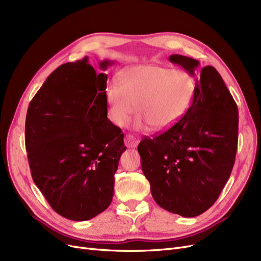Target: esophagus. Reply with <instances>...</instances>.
<instances>
[{
  "label": "esophagus",
  "mask_w": 261,
  "mask_h": 261,
  "mask_svg": "<svg viewBox=\"0 0 261 261\" xmlns=\"http://www.w3.org/2000/svg\"><path fill=\"white\" fill-rule=\"evenodd\" d=\"M139 138L130 133L124 137V144L127 147H137L139 144Z\"/></svg>",
  "instance_id": "obj_1"
}]
</instances>
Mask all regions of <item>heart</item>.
<instances>
[{"mask_svg":"<svg viewBox=\"0 0 261 261\" xmlns=\"http://www.w3.org/2000/svg\"><path fill=\"white\" fill-rule=\"evenodd\" d=\"M194 90V81L181 69L153 64L132 66L120 73L119 85L112 82L106 88L108 118L122 128L136 107L137 128L148 123L154 130H164L188 112Z\"/></svg>","mask_w":261,"mask_h":261,"instance_id":"obj_1","label":"heart"}]
</instances>
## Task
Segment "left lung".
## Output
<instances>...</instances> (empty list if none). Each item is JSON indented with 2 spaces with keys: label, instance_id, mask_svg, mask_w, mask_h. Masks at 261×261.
<instances>
[{
  "label": "left lung",
  "instance_id": "left-lung-1",
  "mask_svg": "<svg viewBox=\"0 0 261 261\" xmlns=\"http://www.w3.org/2000/svg\"><path fill=\"white\" fill-rule=\"evenodd\" d=\"M169 61L195 74L199 62L174 54ZM239 109L213 66L198 74L193 103L164 133L138 146L141 167L156 203L182 217L205 213L219 197L235 162Z\"/></svg>",
  "mask_w": 261,
  "mask_h": 261
}]
</instances>
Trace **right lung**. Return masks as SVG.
Returning a JSON list of instances; mask_svg holds the SVG:
<instances>
[{
  "label": "right lung",
  "mask_w": 261,
  "mask_h": 261,
  "mask_svg": "<svg viewBox=\"0 0 261 261\" xmlns=\"http://www.w3.org/2000/svg\"><path fill=\"white\" fill-rule=\"evenodd\" d=\"M112 61L99 63L106 70ZM107 74L88 57L48 75L29 104L24 141L32 179L55 212L86 221L111 205L114 174L125 150L107 118Z\"/></svg>",
  "instance_id": "right-lung-1"
}]
</instances>
